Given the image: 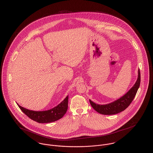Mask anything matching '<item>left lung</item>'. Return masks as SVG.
<instances>
[{"instance_id": "8db88e82", "label": "left lung", "mask_w": 153, "mask_h": 153, "mask_svg": "<svg viewBox=\"0 0 153 153\" xmlns=\"http://www.w3.org/2000/svg\"><path fill=\"white\" fill-rule=\"evenodd\" d=\"M138 78L136 82L124 96L111 103L105 105L97 104L89 100V102L92 108L98 113L103 115L116 114L126 109L133 101L140 87L141 81L140 69H138Z\"/></svg>"}]
</instances>
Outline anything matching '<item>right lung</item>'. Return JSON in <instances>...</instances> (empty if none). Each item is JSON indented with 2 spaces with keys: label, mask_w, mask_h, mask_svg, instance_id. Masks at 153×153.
Returning a JSON list of instances; mask_svg holds the SVG:
<instances>
[{
  "label": "right lung",
  "mask_w": 153,
  "mask_h": 153,
  "mask_svg": "<svg viewBox=\"0 0 153 153\" xmlns=\"http://www.w3.org/2000/svg\"><path fill=\"white\" fill-rule=\"evenodd\" d=\"M68 96H67L64 100L56 107L43 111H35L26 109L20 106L18 104H17L22 112L31 120L39 123H49L54 122L62 118L68 109Z\"/></svg>",
  "instance_id": "1"
}]
</instances>
